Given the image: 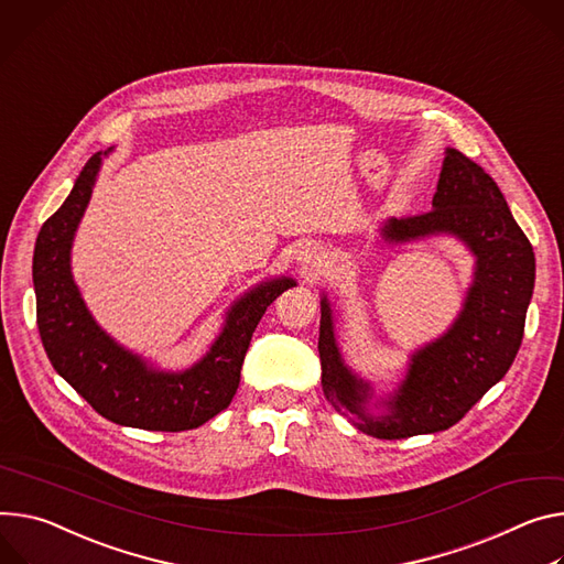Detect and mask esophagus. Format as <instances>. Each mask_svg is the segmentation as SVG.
I'll use <instances>...</instances> for the list:
<instances>
[{"mask_svg": "<svg viewBox=\"0 0 564 564\" xmlns=\"http://www.w3.org/2000/svg\"><path fill=\"white\" fill-rule=\"evenodd\" d=\"M299 261H301L303 265H311V268H315V265L319 263V253H317V251H311V249L299 251Z\"/></svg>", "mask_w": 564, "mask_h": 564, "instance_id": "34e87169", "label": "esophagus"}]
</instances>
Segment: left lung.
I'll return each instance as SVG.
<instances>
[{
  "mask_svg": "<svg viewBox=\"0 0 564 564\" xmlns=\"http://www.w3.org/2000/svg\"><path fill=\"white\" fill-rule=\"evenodd\" d=\"M430 234H452L477 256L475 283L452 328L416 355L387 400L389 414L365 412L369 384L341 362L333 315L322 299L319 357L328 402L357 430L376 438L434 434L464 419L513 365L524 337L527 308L535 283V256L529 238L510 216L495 180L464 152L447 148L432 209L391 218L382 236L406 242Z\"/></svg>",
  "mask_w": 564,
  "mask_h": 564,
  "instance_id": "obj_1",
  "label": "left lung"
}]
</instances>
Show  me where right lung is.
Returning a JSON list of instances; mask_svg holds the SVG:
<instances>
[{"instance_id":"add662e5","label":"right lung","mask_w":564,"mask_h":564,"mask_svg":"<svg viewBox=\"0 0 564 564\" xmlns=\"http://www.w3.org/2000/svg\"><path fill=\"white\" fill-rule=\"evenodd\" d=\"M98 169L100 152L83 166L69 197L35 240L33 285L42 346L54 369L104 419L150 432L199 427L229 406L256 326L294 281L276 279L247 292L229 311L212 350L188 371L150 369L96 326L72 279V240Z\"/></svg>"}]
</instances>
